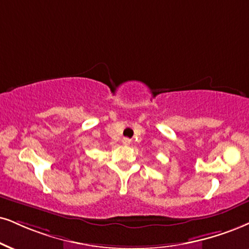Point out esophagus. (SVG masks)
I'll list each match as a JSON object with an SVG mask.
<instances>
[{"label":"esophagus","instance_id":"esophagus-1","mask_svg":"<svg viewBox=\"0 0 249 249\" xmlns=\"http://www.w3.org/2000/svg\"><path fill=\"white\" fill-rule=\"evenodd\" d=\"M122 142H124V145H129V144H130V140H129V139H124V141H122Z\"/></svg>","mask_w":249,"mask_h":249}]
</instances>
